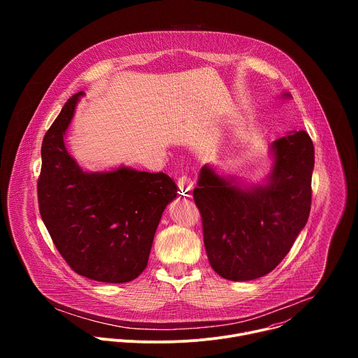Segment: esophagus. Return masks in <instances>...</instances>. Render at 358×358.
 <instances>
[{
	"mask_svg": "<svg viewBox=\"0 0 358 358\" xmlns=\"http://www.w3.org/2000/svg\"><path fill=\"white\" fill-rule=\"evenodd\" d=\"M178 187H180V189H181L182 195H189V194H191V191H192L194 182L191 181V178H189V177L184 176V177H181V178L178 180Z\"/></svg>",
	"mask_w": 358,
	"mask_h": 358,
	"instance_id": "obj_1",
	"label": "esophagus"
}]
</instances>
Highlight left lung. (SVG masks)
Masks as SVG:
<instances>
[{
  "instance_id": "1",
  "label": "left lung",
  "mask_w": 358,
  "mask_h": 358,
  "mask_svg": "<svg viewBox=\"0 0 358 358\" xmlns=\"http://www.w3.org/2000/svg\"><path fill=\"white\" fill-rule=\"evenodd\" d=\"M271 150L273 169L266 184L242 187L210 166L199 171L192 195L202 218L203 245L211 268L224 279L253 280L272 272L308 222L312 138L304 130L290 131Z\"/></svg>"
}]
</instances>
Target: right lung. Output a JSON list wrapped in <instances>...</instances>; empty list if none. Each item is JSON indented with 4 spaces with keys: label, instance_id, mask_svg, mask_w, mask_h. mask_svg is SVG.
I'll return each instance as SVG.
<instances>
[{
    "label": "right lung",
    "instance_id": "right-lung-1",
    "mask_svg": "<svg viewBox=\"0 0 358 358\" xmlns=\"http://www.w3.org/2000/svg\"><path fill=\"white\" fill-rule=\"evenodd\" d=\"M73 94L46 131L38 178L41 218L66 264L80 276L124 283L147 266L162 215L177 185L164 173L119 167L83 171L65 147L79 97Z\"/></svg>",
    "mask_w": 358,
    "mask_h": 358
}]
</instances>
